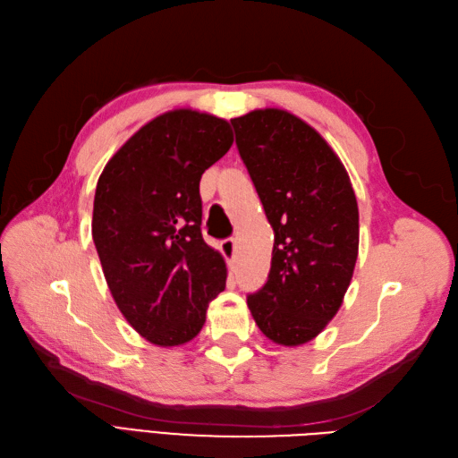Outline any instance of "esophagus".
<instances>
[{
  "label": "esophagus",
  "mask_w": 458,
  "mask_h": 458,
  "mask_svg": "<svg viewBox=\"0 0 458 458\" xmlns=\"http://www.w3.org/2000/svg\"><path fill=\"white\" fill-rule=\"evenodd\" d=\"M221 254L225 256V259L229 261V266H233L234 254H237V242H234L233 239H225L224 242H221Z\"/></svg>",
  "instance_id": "1"
}]
</instances>
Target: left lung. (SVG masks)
Wrapping results in <instances>:
<instances>
[{
    "mask_svg": "<svg viewBox=\"0 0 458 458\" xmlns=\"http://www.w3.org/2000/svg\"><path fill=\"white\" fill-rule=\"evenodd\" d=\"M231 123L275 233L267 283L248 296V310L269 340L301 345L338 313L353 276L359 210L350 175L286 110H252Z\"/></svg>",
    "mask_w": 458,
    "mask_h": 458,
    "instance_id": "8db88e82",
    "label": "left lung"
}]
</instances>
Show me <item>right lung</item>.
<instances>
[{"mask_svg":"<svg viewBox=\"0 0 458 458\" xmlns=\"http://www.w3.org/2000/svg\"><path fill=\"white\" fill-rule=\"evenodd\" d=\"M231 145L227 120L170 110L133 133L97 182L91 234L110 294L162 348L195 338L225 288V261L202 239L199 187Z\"/></svg>","mask_w":458,"mask_h":458,"instance_id":"1","label":"right lung"}]
</instances>
